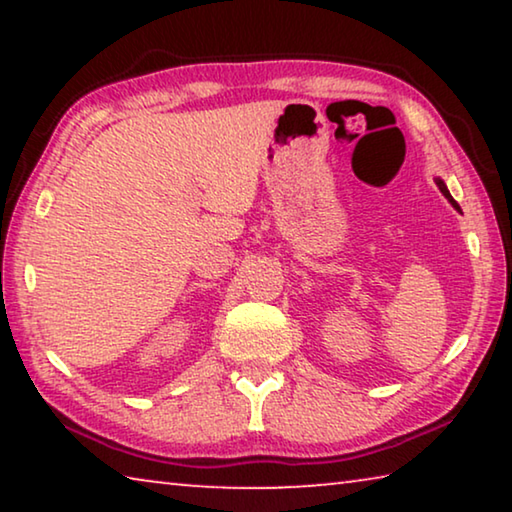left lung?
Listing matches in <instances>:
<instances>
[{"instance_id": "1", "label": "left lung", "mask_w": 512, "mask_h": 512, "mask_svg": "<svg viewBox=\"0 0 512 512\" xmlns=\"http://www.w3.org/2000/svg\"><path fill=\"white\" fill-rule=\"evenodd\" d=\"M436 185L440 187V192H443V194H445V198H447V201H449V203H452V205L456 207V210H461V207H458V203H456V201H454V198H452V194H449V192H447V187H445V183H443V180H440V178H438V180H436Z\"/></svg>"}]
</instances>
